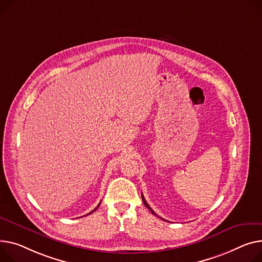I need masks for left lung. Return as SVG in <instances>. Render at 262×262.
Segmentation results:
<instances>
[{"mask_svg": "<svg viewBox=\"0 0 262 262\" xmlns=\"http://www.w3.org/2000/svg\"><path fill=\"white\" fill-rule=\"evenodd\" d=\"M142 201H143V203H144V205H145V206H146V207H147V208H148V210H149V211H150V213H151V214H152V215H155V216H157V217H159V216H158V215H157V214H156V213H155V212H154V211H152V210H151V208H150V206H149V205H148V204H147V202H146V201H145V199H144V197H143V195H142ZM160 218H161V217H160ZM161 219H162V220H164V221H166V220H165V219H163V218H161Z\"/></svg>", "mask_w": 262, "mask_h": 262, "instance_id": "8db88e82", "label": "left lung"}]
</instances>
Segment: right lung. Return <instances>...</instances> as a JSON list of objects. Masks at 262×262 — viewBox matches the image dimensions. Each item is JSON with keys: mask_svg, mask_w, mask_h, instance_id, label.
I'll list each match as a JSON object with an SVG mask.
<instances>
[{"mask_svg": "<svg viewBox=\"0 0 262 262\" xmlns=\"http://www.w3.org/2000/svg\"><path fill=\"white\" fill-rule=\"evenodd\" d=\"M100 204H101V202H100V203H99V204H98V206H97V207H96V208H95V210H94V211H92V212H91V213H89V214H87V215H91V214H92V213H94V212H95V211H96V210H97V208H98V207H99V205H100Z\"/></svg>", "mask_w": 262, "mask_h": 262, "instance_id": "add662e5", "label": "right lung"}]
</instances>
